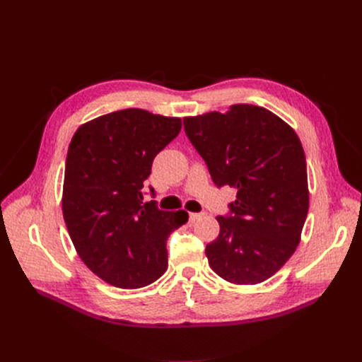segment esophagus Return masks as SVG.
Returning <instances> with one entry per match:
<instances>
[{"mask_svg": "<svg viewBox=\"0 0 362 362\" xmlns=\"http://www.w3.org/2000/svg\"><path fill=\"white\" fill-rule=\"evenodd\" d=\"M204 216V213H190L189 214V222H196V221H199V218Z\"/></svg>", "mask_w": 362, "mask_h": 362, "instance_id": "obj_1", "label": "esophagus"}]
</instances>
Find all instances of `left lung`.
Returning a JSON list of instances; mask_svg holds the SVG:
<instances>
[{
  "label": "left lung",
  "mask_w": 362,
  "mask_h": 362,
  "mask_svg": "<svg viewBox=\"0 0 362 362\" xmlns=\"http://www.w3.org/2000/svg\"><path fill=\"white\" fill-rule=\"evenodd\" d=\"M184 131L217 187L237 189L205 255L218 276L254 286L286 264L310 206L305 152L294 129L262 107L184 117Z\"/></svg>",
  "instance_id": "8db88e82"
}]
</instances>
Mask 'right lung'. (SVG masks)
I'll list each match as a JSON object with an SVG mask.
<instances>
[{"label": "right lung", "mask_w": 362, "mask_h": 362, "mask_svg": "<svg viewBox=\"0 0 362 362\" xmlns=\"http://www.w3.org/2000/svg\"><path fill=\"white\" fill-rule=\"evenodd\" d=\"M180 131V117L127 108L86 122L71 140L64 222L84 264L113 287L157 281L168 269L169 234L189 221L187 211L158 210L141 193L152 161Z\"/></svg>", "instance_id": "1"}]
</instances>
